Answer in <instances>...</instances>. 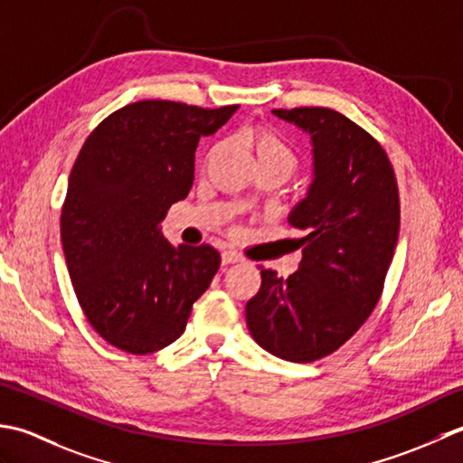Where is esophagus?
Masks as SVG:
<instances>
[{
	"mask_svg": "<svg viewBox=\"0 0 463 463\" xmlns=\"http://www.w3.org/2000/svg\"><path fill=\"white\" fill-rule=\"evenodd\" d=\"M222 261L225 263V266H228V263H238V261H243V256L240 251H235V250H225L223 253H222Z\"/></svg>",
	"mask_w": 463,
	"mask_h": 463,
	"instance_id": "34e87169",
	"label": "esophagus"
}]
</instances>
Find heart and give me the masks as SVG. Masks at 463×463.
I'll return each mask as SVG.
<instances>
[{"mask_svg":"<svg viewBox=\"0 0 463 463\" xmlns=\"http://www.w3.org/2000/svg\"><path fill=\"white\" fill-rule=\"evenodd\" d=\"M241 144L256 159L258 169H276L284 177H289L299 165V156L296 147L269 126H253L241 134ZM222 146L215 144L205 154V162L210 164L220 156Z\"/></svg>","mask_w":463,"mask_h":463,"instance_id":"1","label":"heart"}]
</instances>
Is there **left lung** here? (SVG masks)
Wrapping results in <instances>:
<instances>
[{
  "instance_id": "obj_1",
  "label": "left lung",
  "mask_w": 463,
  "mask_h": 463,
  "mask_svg": "<svg viewBox=\"0 0 463 463\" xmlns=\"http://www.w3.org/2000/svg\"><path fill=\"white\" fill-rule=\"evenodd\" d=\"M314 141L316 179L289 215L306 235L288 279L260 266L250 334L269 354L309 364L362 327L383 291L400 232L398 179L380 141L329 108L273 109Z\"/></svg>"
}]
</instances>
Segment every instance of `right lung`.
<instances>
[{
    "mask_svg": "<svg viewBox=\"0 0 463 463\" xmlns=\"http://www.w3.org/2000/svg\"><path fill=\"white\" fill-rule=\"evenodd\" d=\"M235 109L136 101L109 113L81 146L61 205L63 253L88 322L121 352L175 342L220 269L218 250L174 248L162 222L192 190L197 141Z\"/></svg>",
    "mask_w": 463,
    "mask_h": 463,
    "instance_id": "add662e5",
    "label": "right lung"
}]
</instances>
